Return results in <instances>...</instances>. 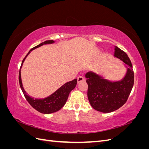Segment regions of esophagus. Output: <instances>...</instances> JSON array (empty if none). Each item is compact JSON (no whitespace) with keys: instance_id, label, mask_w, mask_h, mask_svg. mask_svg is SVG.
<instances>
[{"instance_id":"esophagus-1","label":"esophagus","mask_w":149,"mask_h":149,"mask_svg":"<svg viewBox=\"0 0 149 149\" xmlns=\"http://www.w3.org/2000/svg\"><path fill=\"white\" fill-rule=\"evenodd\" d=\"M85 81V79L83 77V76H79L78 77V79H77V81L78 83H80V82H82V81Z\"/></svg>"}]
</instances>
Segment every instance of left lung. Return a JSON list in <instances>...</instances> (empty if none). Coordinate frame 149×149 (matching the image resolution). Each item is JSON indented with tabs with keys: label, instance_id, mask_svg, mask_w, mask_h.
I'll return each instance as SVG.
<instances>
[{
	"label": "left lung",
	"instance_id": "left-lung-1",
	"mask_svg": "<svg viewBox=\"0 0 149 149\" xmlns=\"http://www.w3.org/2000/svg\"><path fill=\"white\" fill-rule=\"evenodd\" d=\"M114 56L128 67L122 80L112 82L94 72H88L85 75L90 104L94 109L106 113L118 109L124 104L132 91L134 81L132 65L127 54L115 47Z\"/></svg>",
	"mask_w": 149,
	"mask_h": 149
}]
</instances>
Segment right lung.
Listing matches in <instances>:
<instances>
[{
  "label": "right lung",
  "instance_id": "1",
  "mask_svg": "<svg viewBox=\"0 0 149 149\" xmlns=\"http://www.w3.org/2000/svg\"><path fill=\"white\" fill-rule=\"evenodd\" d=\"M54 42H54L53 40H47V41L42 42V43L38 45L37 46L31 48L29 51V52L27 53V55L25 56L23 61H22L19 71V83L22 91L23 92L26 101L29 102V103L34 108V109L43 114L53 113V112H56L58 111H59L60 109H61L65 104V103L68 100V97L70 93L76 87V85L77 84V79H74L73 81L66 83L65 84L63 85L61 87L57 89L55 93H53L52 94H51L50 96L43 99H35L33 97H31L29 96L27 93L25 91L22 83L20 70L26 57L28 56L30 52L32 51L33 49L40 47V46H42L43 45L51 44Z\"/></svg>",
  "mask_w": 149,
  "mask_h": 149
}]
</instances>
